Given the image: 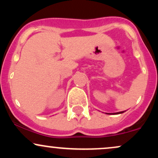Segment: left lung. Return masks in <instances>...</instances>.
Here are the masks:
<instances>
[{
  "mask_svg": "<svg viewBox=\"0 0 158 158\" xmlns=\"http://www.w3.org/2000/svg\"><path fill=\"white\" fill-rule=\"evenodd\" d=\"M125 111H120V112H117V113H113V114H123Z\"/></svg>",
  "mask_w": 158,
  "mask_h": 158,
  "instance_id": "left-lung-1",
  "label": "left lung"
}]
</instances>
